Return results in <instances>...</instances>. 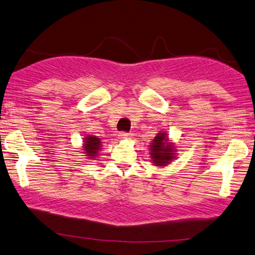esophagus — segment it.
<instances>
[{"label":"esophagus","instance_id":"1","mask_svg":"<svg viewBox=\"0 0 255 255\" xmlns=\"http://www.w3.org/2000/svg\"><path fill=\"white\" fill-rule=\"evenodd\" d=\"M119 136H120V139H122V140H128V139H131L132 134H130V133H128V132H120Z\"/></svg>","mask_w":255,"mask_h":255}]
</instances>
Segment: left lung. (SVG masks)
I'll list each match as a JSON object with an SVG mask.
<instances>
[{
  "instance_id": "8db88e82",
  "label": "left lung",
  "mask_w": 255,
  "mask_h": 255,
  "mask_svg": "<svg viewBox=\"0 0 255 255\" xmlns=\"http://www.w3.org/2000/svg\"><path fill=\"white\" fill-rule=\"evenodd\" d=\"M175 145L173 142H169L167 133L159 132L157 133L155 139L150 144V157L155 166H166L168 165L175 158Z\"/></svg>"
}]
</instances>
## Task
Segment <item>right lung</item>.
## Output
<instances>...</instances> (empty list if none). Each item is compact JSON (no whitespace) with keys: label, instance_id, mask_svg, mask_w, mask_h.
<instances>
[{"label":"right lung","instance_id":"add662e5","mask_svg":"<svg viewBox=\"0 0 255 255\" xmlns=\"http://www.w3.org/2000/svg\"><path fill=\"white\" fill-rule=\"evenodd\" d=\"M100 147H102V141H100L99 137L95 135H86L83 137V153H86V156L89 158V159H95L97 158L98 151Z\"/></svg>","mask_w":255,"mask_h":255}]
</instances>
